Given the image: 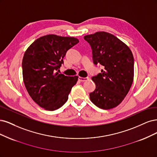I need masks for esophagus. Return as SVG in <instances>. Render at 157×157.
I'll return each mask as SVG.
<instances>
[{"mask_svg": "<svg viewBox=\"0 0 157 157\" xmlns=\"http://www.w3.org/2000/svg\"><path fill=\"white\" fill-rule=\"evenodd\" d=\"M78 79L79 82H86V81H87L89 79V78H82V77H79L78 78Z\"/></svg>", "mask_w": 157, "mask_h": 157, "instance_id": "esophagus-1", "label": "esophagus"}]
</instances>
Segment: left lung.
Listing matches in <instances>:
<instances>
[{
	"instance_id": "left-lung-1",
	"label": "left lung",
	"mask_w": 157,
	"mask_h": 157,
	"mask_svg": "<svg viewBox=\"0 0 157 157\" xmlns=\"http://www.w3.org/2000/svg\"><path fill=\"white\" fill-rule=\"evenodd\" d=\"M84 39L91 47L94 64L104 68L92 77L96 89L89 94L90 99L101 109L113 108L124 100L132 84V53L124 42L106 32L86 35Z\"/></svg>"
}]
</instances>
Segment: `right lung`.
Masks as SVG:
<instances>
[{"instance_id":"1","label":"right lung","mask_w":157,"mask_h":157,"mask_svg":"<svg viewBox=\"0 0 157 157\" xmlns=\"http://www.w3.org/2000/svg\"><path fill=\"white\" fill-rule=\"evenodd\" d=\"M78 42L76 38L48 34L35 40L25 52L23 82L30 97L41 108L54 111L68 100L78 76L58 72L68 50Z\"/></svg>"}]
</instances>
